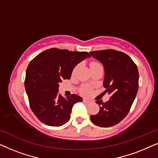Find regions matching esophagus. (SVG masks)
I'll use <instances>...</instances> for the list:
<instances>
[{
	"mask_svg": "<svg viewBox=\"0 0 158 158\" xmlns=\"http://www.w3.org/2000/svg\"><path fill=\"white\" fill-rule=\"evenodd\" d=\"M83 102H84V103H90V101H88V100H87V99H84V100H83Z\"/></svg>",
	"mask_w": 158,
	"mask_h": 158,
	"instance_id": "esophagus-1",
	"label": "esophagus"
}]
</instances>
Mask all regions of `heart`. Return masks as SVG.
<instances>
[{"mask_svg":"<svg viewBox=\"0 0 158 158\" xmlns=\"http://www.w3.org/2000/svg\"><path fill=\"white\" fill-rule=\"evenodd\" d=\"M97 64H99L93 63L91 64V66L97 65ZM76 70H77V68H75L74 71H73V73H75V71H76ZM90 88L88 87V86H84V87L82 88V93H83V94H90Z\"/></svg>","mask_w":158,"mask_h":158,"instance_id":"obj_1","label":"heart"}]
</instances>
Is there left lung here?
Wrapping results in <instances>:
<instances>
[{"label": "left lung", "mask_w": 158, "mask_h": 158, "mask_svg": "<svg viewBox=\"0 0 158 158\" xmlns=\"http://www.w3.org/2000/svg\"><path fill=\"white\" fill-rule=\"evenodd\" d=\"M90 54L103 65L104 92L110 95V100L106 102L96 101L100 110L96 115L90 116V120L98 127L114 126L127 115L137 94V67L128 55L122 52L106 49Z\"/></svg>", "instance_id": "obj_1"}]
</instances>
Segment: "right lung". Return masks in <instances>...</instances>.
Segmentation results:
<instances>
[{
    "instance_id": "obj_1",
    "label": "right lung",
    "mask_w": 158,
    "mask_h": 158,
    "mask_svg": "<svg viewBox=\"0 0 158 158\" xmlns=\"http://www.w3.org/2000/svg\"><path fill=\"white\" fill-rule=\"evenodd\" d=\"M87 52L52 48L39 54L30 62L26 73L25 89L30 107L44 124L62 126L70 120L75 103L83 101L77 95L64 98L58 94L59 83L70 79L73 69L86 58Z\"/></svg>"
}]
</instances>
